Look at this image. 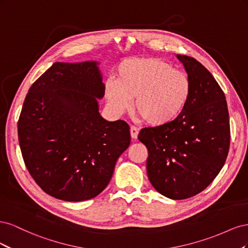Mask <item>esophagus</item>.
Here are the masks:
<instances>
[{
    "label": "esophagus",
    "instance_id": "obj_1",
    "mask_svg": "<svg viewBox=\"0 0 248 248\" xmlns=\"http://www.w3.org/2000/svg\"><path fill=\"white\" fill-rule=\"evenodd\" d=\"M130 136L133 140H137L139 136V129L136 126H130Z\"/></svg>",
    "mask_w": 248,
    "mask_h": 248
}]
</instances>
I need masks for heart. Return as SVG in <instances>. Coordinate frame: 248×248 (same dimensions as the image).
Wrapping results in <instances>:
<instances>
[{
  "label": "heart",
  "mask_w": 248,
  "mask_h": 248,
  "mask_svg": "<svg viewBox=\"0 0 248 248\" xmlns=\"http://www.w3.org/2000/svg\"><path fill=\"white\" fill-rule=\"evenodd\" d=\"M187 74L156 58L127 60L118 67L116 82L108 81L106 98L121 115L130 108L152 126L166 125L181 114L190 95Z\"/></svg>",
  "instance_id": "obj_1"
}]
</instances>
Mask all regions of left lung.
Wrapping results in <instances>:
<instances>
[{
    "mask_svg": "<svg viewBox=\"0 0 248 248\" xmlns=\"http://www.w3.org/2000/svg\"><path fill=\"white\" fill-rule=\"evenodd\" d=\"M177 58L190 80L188 101L174 121L142 128L139 140L148 149L147 174L154 188L169 199L184 200L218 175L231 133L226 96L212 74L196 59Z\"/></svg>",
    "mask_w": 248,
    "mask_h": 248,
    "instance_id": "1",
    "label": "left lung"
}]
</instances>
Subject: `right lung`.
<instances>
[{
  "label": "right lung",
  "instance_id": "add662e5",
  "mask_svg": "<svg viewBox=\"0 0 248 248\" xmlns=\"http://www.w3.org/2000/svg\"><path fill=\"white\" fill-rule=\"evenodd\" d=\"M104 89L95 61L54 63L30 88L17 124L19 147L49 196L67 202L98 196L129 147L128 124L99 114Z\"/></svg>",
  "mask_w": 248,
  "mask_h": 248
}]
</instances>
